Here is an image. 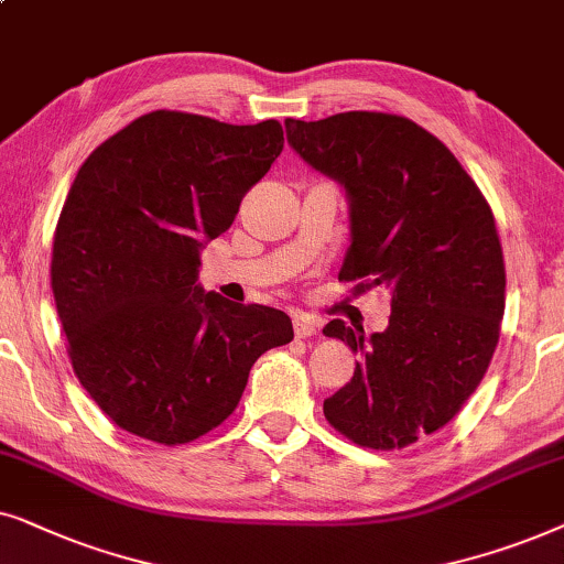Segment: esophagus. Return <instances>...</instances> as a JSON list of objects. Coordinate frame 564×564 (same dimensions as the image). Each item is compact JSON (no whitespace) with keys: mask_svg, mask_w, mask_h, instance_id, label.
<instances>
[{"mask_svg":"<svg viewBox=\"0 0 564 564\" xmlns=\"http://www.w3.org/2000/svg\"><path fill=\"white\" fill-rule=\"evenodd\" d=\"M294 333H296V337L317 335L319 333V322L310 317V314L299 312V314H294Z\"/></svg>","mask_w":564,"mask_h":564,"instance_id":"34e87169","label":"esophagus"}]
</instances>
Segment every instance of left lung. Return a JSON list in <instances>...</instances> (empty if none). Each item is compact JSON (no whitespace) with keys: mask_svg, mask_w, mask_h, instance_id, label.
I'll use <instances>...</instances> for the list:
<instances>
[{"mask_svg":"<svg viewBox=\"0 0 564 564\" xmlns=\"http://www.w3.org/2000/svg\"><path fill=\"white\" fill-rule=\"evenodd\" d=\"M289 144L345 187L350 247L340 281L384 286V333L333 319L322 329L358 352L325 400L327 423L364 448L394 452L441 431L475 394L506 312V262L485 195L444 141L392 112L286 120Z\"/></svg>","mask_w":564,"mask_h":564,"instance_id":"obj_1","label":"left lung"}]
</instances>
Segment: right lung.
Returning a JSON list of instances; mask_svg holds the SVG:
<instances>
[{"label": "right lung", "mask_w": 564, "mask_h": 564, "mask_svg": "<svg viewBox=\"0 0 564 564\" xmlns=\"http://www.w3.org/2000/svg\"><path fill=\"white\" fill-rule=\"evenodd\" d=\"M281 152L278 120L154 110L79 167L51 289L79 384L123 431L191 444L237 410L254 360L294 340L286 312L195 283L200 247L231 227Z\"/></svg>", "instance_id": "obj_1"}]
</instances>
